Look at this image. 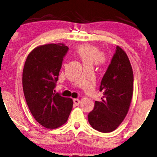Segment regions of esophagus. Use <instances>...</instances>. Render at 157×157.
Segmentation results:
<instances>
[{
    "mask_svg": "<svg viewBox=\"0 0 157 157\" xmlns=\"http://www.w3.org/2000/svg\"><path fill=\"white\" fill-rule=\"evenodd\" d=\"M74 104L75 105H78L80 104V101L78 99H74Z\"/></svg>",
    "mask_w": 157,
    "mask_h": 157,
    "instance_id": "34e87169",
    "label": "esophagus"
}]
</instances>
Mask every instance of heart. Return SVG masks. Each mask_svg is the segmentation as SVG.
I'll return each instance as SVG.
<instances>
[{
	"instance_id": "1",
	"label": "heart",
	"mask_w": 157,
	"mask_h": 157,
	"mask_svg": "<svg viewBox=\"0 0 157 157\" xmlns=\"http://www.w3.org/2000/svg\"><path fill=\"white\" fill-rule=\"evenodd\" d=\"M75 54L83 62L84 67L93 65H103L106 62L105 56L101 53L99 48L90 44L79 45L75 49Z\"/></svg>"
}]
</instances>
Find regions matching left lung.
I'll return each instance as SVG.
<instances>
[{
    "label": "left lung",
    "mask_w": 157,
    "mask_h": 157,
    "mask_svg": "<svg viewBox=\"0 0 157 157\" xmlns=\"http://www.w3.org/2000/svg\"><path fill=\"white\" fill-rule=\"evenodd\" d=\"M133 81L128 56L117 46L100 86L103 96L100 101H95L94 110L88 113V122L93 128L101 132H110L123 121L132 97Z\"/></svg>",
    "instance_id": "8db88e82"
}]
</instances>
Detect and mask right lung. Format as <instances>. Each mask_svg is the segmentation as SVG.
<instances>
[{
  "label": "right lung",
  "instance_id": "add662e5",
  "mask_svg": "<svg viewBox=\"0 0 157 157\" xmlns=\"http://www.w3.org/2000/svg\"><path fill=\"white\" fill-rule=\"evenodd\" d=\"M68 50L63 44L42 45L29 54L25 63V98L33 116L46 128H57L64 124L73 107L71 98L54 93Z\"/></svg>",
  "mask_w": 157,
  "mask_h": 157
}]
</instances>
